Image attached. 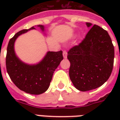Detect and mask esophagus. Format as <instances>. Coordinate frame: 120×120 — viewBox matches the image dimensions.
Returning <instances> with one entry per match:
<instances>
[{
    "instance_id": "1",
    "label": "esophagus",
    "mask_w": 120,
    "mask_h": 120,
    "mask_svg": "<svg viewBox=\"0 0 120 120\" xmlns=\"http://www.w3.org/2000/svg\"><path fill=\"white\" fill-rule=\"evenodd\" d=\"M63 56H64V58H66L67 57V52L66 51H64V52H63Z\"/></svg>"
}]
</instances>
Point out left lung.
I'll return each instance as SVG.
<instances>
[{
    "instance_id": "8db88e82",
    "label": "left lung",
    "mask_w": 120,
    "mask_h": 120,
    "mask_svg": "<svg viewBox=\"0 0 120 120\" xmlns=\"http://www.w3.org/2000/svg\"><path fill=\"white\" fill-rule=\"evenodd\" d=\"M86 25L92 26L88 22ZM114 56L113 45L107 31L94 25L84 40L68 52L70 79L74 86L86 91L103 85L112 72Z\"/></svg>"
}]
</instances>
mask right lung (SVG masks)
Instances as JSON below:
<instances>
[{"label": "right lung", "instance_id": "right-lung-1", "mask_svg": "<svg viewBox=\"0 0 120 120\" xmlns=\"http://www.w3.org/2000/svg\"><path fill=\"white\" fill-rule=\"evenodd\" d=\"M41 31L42 25H38ZM35 29L34 26L17 32L8 42L6 55V68L10 79L20 90L31 95H40L49 88L53 74L63 59L62 51L47 52L43 59L37 64L22 62L15 53L14 44L20 35Z\"/></svg>", "mask_w": 120, "mask_h": 120}]
</instances>
